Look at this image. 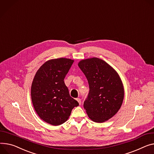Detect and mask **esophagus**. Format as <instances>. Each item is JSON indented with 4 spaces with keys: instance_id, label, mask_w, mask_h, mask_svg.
Returning a JSON list of instances; mask_svg holds the SVG:
<instances>
[{
    "instance_id": "esophagus-1",
    "label": "esophagus",
    "mask_w": 154,
    "mask_h": 154,
    "mask_svg": "<svg viewBox=\"0 0 154 154\" xmlns=\"http://www.w3.org/2000/svg\"><path fill=\"white\" fill-rule=\"evenodd\" d=\"M76 100L78 102L79 104V105H81V99H80L79 98H77V99H76Z\"/></svg>"
}]
</instances>
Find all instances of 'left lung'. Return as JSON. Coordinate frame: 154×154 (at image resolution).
<instances>
[{"label":"left lung","instance_id":"1","mask_svg":"<svg viewBox=\"0 0 154 154\" xmlns=\"http://www.w3.org/2000/svg\"><path fill=\"white\" fill-rule=\"evenodd\" d=\"M78 66L86 76L89 86L84 108L91 120L103 123L120 109L124 88L120 76L107 62L99 58L81 60Z\"/></svg>","mask_w":154,"mask_h":154}]
</instances>
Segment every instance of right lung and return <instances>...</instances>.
<instances>
[{
	"instance_id": "1",
	"label": "right lung",
	"mask_w": 154,
	"mask_h": 154,
	"mask_svg": "<svg viewBox=\"0 0 154 154\" xmlns=\"http://www.w3.org/2000/svg\"><path fill=\"white\" fill-rule=\"evenodd\" d=\"M73 60L60 58L45 62L33 79L31 96L33 107L45 122L54 126L65 123L79 103L69 96L64 78Z\"/></svg>"
}]
</instances>
